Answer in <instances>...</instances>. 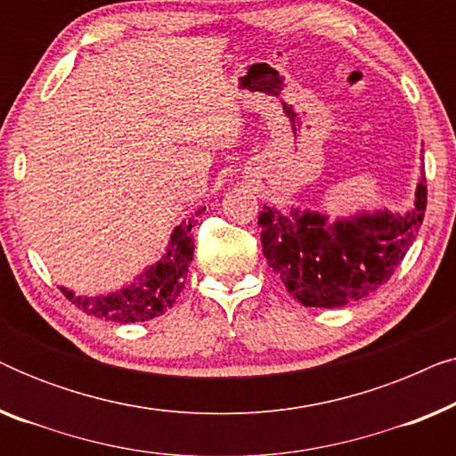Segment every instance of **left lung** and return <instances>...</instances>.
I'll use <instances>...</instances> for the list:
<instances>
[{
  "instance_id": "obj_1",
  "label": "left lung",
  "mask_w": 456,
  "mask_h": 456,
  "mask_svg": "<svg viewBox=\"0 0 456 456\" xmlns=\"http://www.w3.org/2000/svg\"><path fill=\"white\" fill-rule=\"evenodd\" d=\"M426 176L407 216L388 211L328 226L320 214L286 217L264 208L257 224L267 265L305 307H345L384 286L419 232L428 205Z\"/></svg>"
}]
</instances>
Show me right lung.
Wrapping results in <instances>:
<instances>
[{"instance_id": "right-lung-1", "label": "right lung", "mask_w": 456, "mask_h": 456, "mask_svg": "<svg viewBox=\"0 0 456 456\" xmlns=\"http://www.w3.org/2000/svg\"><path fill=\"white\" fill-rule=\"evenodd\" d=\"M201 211H197V216ZM195 220L189 224H180L174 230L170 248L166 257L155 267H149L139 284L124 289L120 292H111L108 297L83 298L74 297L68 289H60L64 297L85 314L102 317L105 322L134 323L153 320L176 303L180 290L184 289L186 272L195 253V240H192L191 228Z\"/></svg>"}]
</instances>
